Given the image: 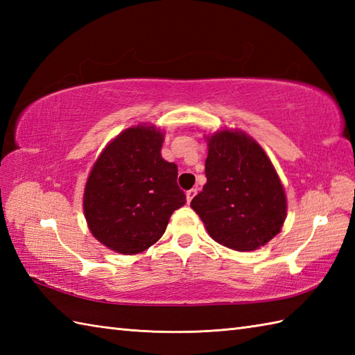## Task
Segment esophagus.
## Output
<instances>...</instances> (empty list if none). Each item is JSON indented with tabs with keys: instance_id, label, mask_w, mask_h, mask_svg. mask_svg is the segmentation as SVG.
<instances>
[{
	"instance_id": "1",
	"label": "esophagus",
	"mask_w": 355,
	"mask_h": 355,
	"mask_svg": "<svg viewBox=\"0 0 355 355\" xmlns=\"http://www.w3.org/2000/svg\"><path fill=\"white\" fill-rule=\"evenodd\" d=\"M195 195H197V189H191V191H187V192H186V200H187V202H191V201H192V198L195 197Z\"/></svg>"
}]
</instances>
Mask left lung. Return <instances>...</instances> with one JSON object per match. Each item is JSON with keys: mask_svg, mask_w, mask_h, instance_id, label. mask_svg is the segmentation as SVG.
<instances>
[{"mask_svg": "<svg viewBox=\"0 0 355 355\" xmlns=\"http://www.w3.org/2000/svg\"><path fill=\"white\" fill-rule=\"evenodd\" d=\"M207 141V183L191 207L216 243L238 252L266 245L286 215L284 187L270 158L244 132L221 131Z\"/></svg>", "mask_w": 355, "mask_h": 355, "instance_id": "obj_1", "label": "left lung"}]
</instances>
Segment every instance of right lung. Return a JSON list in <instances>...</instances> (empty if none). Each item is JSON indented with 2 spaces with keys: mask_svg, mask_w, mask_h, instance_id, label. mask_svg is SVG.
Segmentation results:
<instances>
[{
  "mask_svg": "<svg viewBox=\"0 0 355 355\" xmlns=\"http://www.w3.org/2000/svg\"><path fill=\"white\" fill-rule=\"evenodd\" d=\"M163 134L132 126L103 149L84 193V212L96 239L111 250L134 254L163 236L173 210L186 202L175 163L162 158Z\"/></svg>",
  "mask_w": 355,
  "mask_h": 355,
  "instance_id": "obj_1",
  "label": "right lung"
}]
</instances>
